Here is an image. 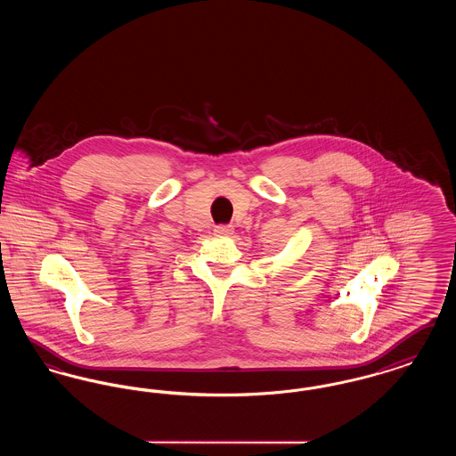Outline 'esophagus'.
<instances>
[{
	"label": "esophagus",
	"instance_id": "obj_1",
	"mask_svg": "<svg viewBox=\"0 0 456 456\" xmlns=\"http://www.w3.org/2000/svg\"><path fill=\"white\" fill-rule=\"evenodd\" d=\"M234 232V227L232 225H217L216 227V234L217 236H231Z\"/></svg>",
	"mask_w": 456,
	"mask_h": 456
}]
</instances>
